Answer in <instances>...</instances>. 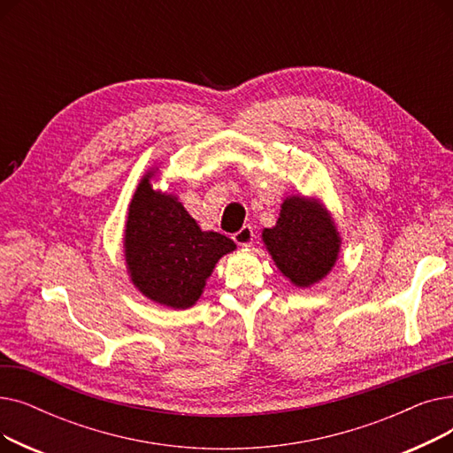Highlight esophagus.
Segmentation results:
<instances>
[{
	"instance_id": "1",
	"label": "esophagus",
	"mask_w": 453,
	"mask_h": 453,
	"mask_svg": "<svg viewBox=\"0 0 453 453\" xmlns=\"http://www.w3.org/2000/svg\"><path fill=\"white\" fill-rule=\"evenodd\" d=\"M253 239H255V233H253L251 226H244L242 229L233 233V241L239 246H251Z\"/></svg>"
}]
</instances>
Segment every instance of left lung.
Wrapping results in <instances>:
<instances>
[{
	"instance_id": "1",
	"label": "left lung",
	"mask_w": 453,
	"mask_h": 453,
	"mask_svg": "<svg viewBox=\"0 0 453 453\" xmlns=\"http://www.w3.org/2000/svg\"><path fill=\"white\" fill-rule=\"evenodd\" d=\"M263 242L279 272L297 288L323 280L342 250L334 219L318 198L288 196L280 203L273 227H265Z\"/></svg>"
}]
</instances>
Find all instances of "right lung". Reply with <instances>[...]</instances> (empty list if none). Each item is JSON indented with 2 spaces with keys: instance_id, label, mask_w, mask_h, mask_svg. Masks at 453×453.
Returning <instances> with one entry per match:
<instances>
[{
  "instance_id": "1",
  "label": "right lung",
  "mask_w": 453,
  "mask_h": 453,
  "mask_svg": "<svg viewBox=\"0 0 453 453\" xmlns=\"http://www.w3.org/2000/svg\"><path fill=\"white\" fill-rule=\"evenodd\" d=\"M157 166L141 178L128 205L125 260L130 280L147 299L187 311L203 294L219 260L234 251L226 234L203 231L174 193L152 187Z\"/></svg>"
}]
</instances>
